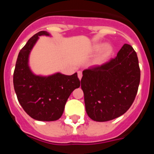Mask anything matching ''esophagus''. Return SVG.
Wrapping results in <instances>:
<instances>
[{
	"label": "esophagus",
	"mask_w": 154,
	"mask_h": 154,
	"mask_svg": "<svg viewBox=\"0 0 154 154\" xmlns=\"http://www.w3.org/2000/svg\"><path fill=\"white\" fill-rule=\"evenodd\" d=\"M78 77L79 79H81L82 77V72L81 71H79L78 72Z\"/></svg>",
	"instance_id": "esophagus-1"
}]
</instances>
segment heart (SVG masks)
Listing matches in <instances>:
<instances>
[{"label":"heart","instance_id":"obj_1","mask_svg":"<svg viewBox=\"0 0 154 154\" xmlns=\"http://www.w3.org/2000/svg\"><path fill=\"white\" fill-rule=\"evenodd\" d=\"M103 47V45H96V47H95V49H96V51H98V50L101 49ZM111 51H112V47L110 45H106L104 47V54H103V55H104V56H107V55H109L110 53H111Z\"/></svg>","mask_w":154,"mask_h":154}]
</instances>
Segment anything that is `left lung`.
Here are the masks:
<instances>
[{
    "label": "left lung",
    "instance_id": "obj_1",
    "mask_svg": "<svg viewBox=\"0 0 154 154\" xmlns=\"http://www.w3.org/2000/svg\"><path fill=\"white\" fill-rule=\"evenodd\" d=\"M140 81L137 52L124 44L115 58L82 72L81 87L88 116L106 122L124 114L135 99Z\"/></svg>",
    "mask_w": 154,
    "mask_h": 154
}]
</instances>
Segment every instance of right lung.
<instances>
[{
    "label": "right lung",
    "mask_w": 154,
    "mask_h": 154,
    "mask_svg": "<svg viewBox=\"0 0 154 154\" xmlns=\"http://www.w3.org/2000/svg\"><path fill=\"white\" fill-rule=\"evenodd\" d=\"M41 35L35 34L21 49L14 72L13 82L18 102L31 118L39 121H55L62 116L65 103L73 90L80 86L77 73L65 75L58 72L49 76L35 75L28 66V57Z\"/></svg>",
    "instance_id": "add662e5"
}]
</instances>
